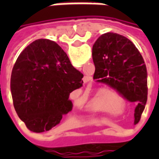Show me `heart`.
I'll use <instances>...</instances> for the list:
<instances>
[{
    "mask_svg": "<svg viewBox=\"0 0 159 159\" xmlns=\"http://www.w3.org/2000/svg\"><path fill=\"white\" fill-rule=\"evenodd\" d=\"M120 98L113 91L103 89L93 94L87 108L93 111H112L114 103L119 102ZM117 112V111H114Z\"/></svg>",
    "mask_w": 159,
    "mask_h": 159,
    "instance_id": "obj_1",
    "label": "heart"
}]
</instances>
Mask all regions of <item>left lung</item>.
I'll list each match as a JSON object with an SVG mask.
<instances>
[{"label":"left lung","mask_w":159,"mask_h":159,"mask_svg":"<svg viewBox=\"0 0 159 159\" xmlns=\"http://www.w3.org/2000/svg\"><path fill=\"white\" fill-rule=\"evenodd\" d=\"M93 79L107 84L130 102H137L134 124L147 100V70L142 56L130 40L117 33L103 34L93 46Z\"/></svg>","instance_id":"8db88e82"}]
</instances>
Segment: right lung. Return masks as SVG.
<instances>
[{
	"label": "right lung",
	"mask_w": 159,
	"mask_h": 159,
	"mask_svg": "<svg viewBox=\"0 0 159 159\" xmlns=\"http://www.w3.org/2000/svg\"><path fill=\"white\" fill-rule=\"evenodd\" d=\"M83 75L56 42L38 39L24 49L11 76L18 116L30 131H48L72 109L70 93L83 86Z\"/></svg>",
	"instance_id": "1"
}]
</instances>
